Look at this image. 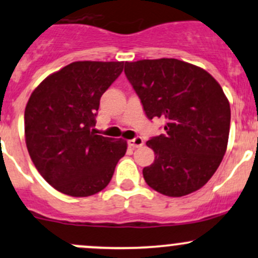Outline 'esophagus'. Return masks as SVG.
Segmentation results:
<instances>
[{"instance_id": "obj_1", "label": "esophagus", "mask_w": 258, "mask_h": 258, "mask_svg": "<svg viewBox=\"0 0 258 258\" xmlns=\"http://www.w3.org/2000/svg\"><path fill=\"white\" fill-rule=\"evenodd\" d=\"M128 146L131 147V148H140V147H142L144 144V141L142 137H140V136H137V137H135L134 140H130L128 142Z\"/></svg>"}]
</instances>
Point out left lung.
<instances>
[{"instance_id": "obj_1", "label": "left lung", "mask_w": 258, "mask_h": 258, "mask_svg": "<svg viewBox=\"0 0 258 258\" xmlns=\"http://www.w3.org/2000/svg\"><path fill=\"white\" fill-rule=\"evenodd\" d=\"M124 75L149 120H165L147 141L154 151L143 169L149 187L170 197L197 191L222 163L230 130V105L219 83L200 67L176 58L124 63Z\"/></svg>"}]
</instances>
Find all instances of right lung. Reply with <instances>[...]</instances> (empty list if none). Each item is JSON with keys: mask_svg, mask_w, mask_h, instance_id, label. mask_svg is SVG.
I'll return each instance as SVG.
<instances>
[{"mask_svg": "<svg viewBox=\"0 0 258 258\" xmlns=\"http://www.w3.org/2000/svg\"><path fill=\"white\" fill-rule=\"evenodd\" d=\"M122 70L123 62H73L30 95L24 112L28 152L41 176L62 194H98L126 153V141L94 130L101 95Z\"/></svg>", "mask_w": 258, "mask_h": 258, "instance_id": "add662e5", "label": "right lung"}]
</instances>
